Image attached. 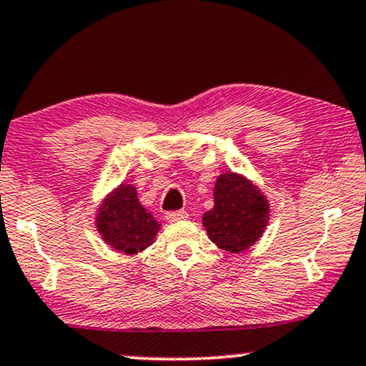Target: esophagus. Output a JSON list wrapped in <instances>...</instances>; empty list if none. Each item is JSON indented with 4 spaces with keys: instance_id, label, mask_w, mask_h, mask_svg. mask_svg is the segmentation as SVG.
Listing matches in <instances>:
<instances>
[{
    "instance_id": "34e87169",
    "label": "esophagus",
    "mask_w": 366,
    "mask_h": 366,
    "mask_svg": "<svg viewBox=\"0 0 366 366\" xmlns=\"http://www.w3.org/2000/svg\"><path fill=\"white\" fill-rule=\"evenodd\" d=\"M187 216V211H169L167 214H165V219H167L169 223H175V221L186 219Z\"/></svg>"
}]
</instances>
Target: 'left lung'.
Here are the masks:
<instances>
[{
	"instance_id": "left-lung-1",
	"label": "left lung",
	"mask_w": 366,
	"mask_h": 366,
	"mask_svg": "<svg viewBox=\"0 0 366 366\" xmlns=\"http://www.w3.org/2000/svg\"><path fill=\"white\" fill-rule=\"evenodd\" d=\"M268 223V201L242 175L221 174L214 186V207L202 217V224L221 249L239 253L252 247Z\"/></svg>"
}]
</instances>
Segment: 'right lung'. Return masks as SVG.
Returning a JSON list of instances; mask_svg holds the SVG:
<instances>
[{"label": "right lung", "mask_w": 366, "mask_h": 366, "mask_svg": "<svg viewBox=\"0 0 366 366\" xmlns=\"http://www.w3.org/2000/svg\"><path fill=\"white\" fill-rule=\"evenodd\" d=\"M96 226L106 243L128 255L152 244L160 228L155 217L140 204L137 189L127 184L104 199Z\"/></svg>", "instance_id": "add662e5"}]
</instances>
